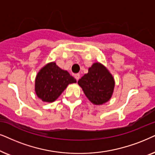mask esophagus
<instances>
[{"label": "esophagus", "mask_w": 155, "mask_h": 155, "mask_svg": "<svg viewBox=\"0 0 155 155\" xmlns=\"http://www.w3.org/2000/svg\"><path fill=\"white\" fill-rule=\"evenodd\" d=\"M74 77H75V79L78 81V80H79V78H80V74H74Z\"/></svg>", "instance_id": "esophagus-1"}]
</instances>
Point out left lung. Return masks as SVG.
I'll return each instance as SVG.
<instances>
[{
	"label": "left lung",
	"instance_id": "left-lung-1",
	"mask_svg": "<svg viewBox=\"0 0 155 155\" xmlns=\"http://www.w3.org/2000/svg\"><path fill=\"white\" fill-rule=\"evenodd\" d=\"M86 96L92 104L102 105L112 96L115 81L108 70L101 64L94 63L78 81Z\"/></svg>",
	"mask_w": 155,
	"mask_h": 155
}]
</instances>
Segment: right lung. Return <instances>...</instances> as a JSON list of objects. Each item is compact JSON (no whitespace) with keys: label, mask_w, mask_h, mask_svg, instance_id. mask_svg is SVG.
I'll list each match as a JSON object with an SVG mask.
<instances>
[{"label":"right lung","mask_w":155,"mask_h":155,"mask_svg":"<svg viewBox=\"0 0 155 155\" xmlns=\"http://www.w3.org/2000/svg\"><path fill=\"white\" fill-rule=\"evenodd\" d=\"M76 82L67 71L60 69L55 62H51L38 72L35 90L42 101L51 103L57 100L69 84Z\"/></svg>","instance_id":"1"}]
</instances>
